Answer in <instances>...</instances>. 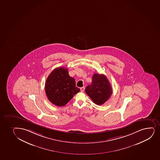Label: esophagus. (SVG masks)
Instances as JSON below:
<instances>
[{"label":"esophagus","mask_w":160,"mask_h":160,"mask_svg":"<svg viewBox=\"0 0 160 160\" xmlns=\"http://www.w3.org/2000/svg\"><path fill=\"white\" fill-rule=\"evenodd\" d=\"M80 90H81V92H84V87H81V88H80Z\"/></svg>","instance_id":"1"}]
</instances>
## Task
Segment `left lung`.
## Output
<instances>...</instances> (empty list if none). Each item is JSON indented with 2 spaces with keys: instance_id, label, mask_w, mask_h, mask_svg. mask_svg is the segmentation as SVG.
Masks as SVG:
<instances>
[{
  "instance_id": "obj_1",
  "label": "left lung",
  "mask_w": 160,
  "mask_h": 160,
  "mask_svg": "<svg viewBox=\"0 0 160 160\" xmlns=\"http://www.w3.org/2000/svg\"><path fill=\"white\" fill-rule=\"evenodd\" d=\"M85 92L94 103L101 105L111 97L112 88L106 76L95 73L92 77V84L86 87Z\"/></svg>"
}]
</instances>
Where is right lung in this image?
<instances>
[{
  "label": "right lung",
  "instance_id": "obj_1",
  "mask_svg": "<svg viewBox=\"0 0 160 160\" xmlns=\"http://www.w3.org/2000/svg\"><path fill=\"white\" fill-rule=\"evenodd\" d=\"M45 92L50 102L58 106H64L74 95L80 92L73 78L64 67L54 69L47 78Z\"/></svg>",
  "mask_w": 160,
  "mask_h": 160
}]
</instances>
